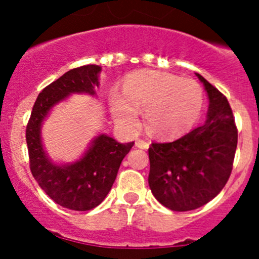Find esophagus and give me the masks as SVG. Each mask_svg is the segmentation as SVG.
I'll use <instances>...</instances> for the list:
<instances>
[{
    "instance_id": "34e87169",
    "label": "esophagus",
    "mask_w": 259,
    "mask_h": 259,
    "mask_svg": "<svg viewBox=\"0 0 259 259\" xmlns=\"http://www.w3.org/2000/svg\"><path fill=\"white\" fill-rule=\"evenodd\" d=\"M135 146H137V148H140V149H148L149 148V143L145 142V140L138 139L137 142H135Z\"/></svg>"
}]
</instances>
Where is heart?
<instances>
[{"instance_id": "heart-1", "label": "heart", "mask_w": 259, "mask_h": 259, "mask_svg": "<svg viewBox=\"0 0 259 259\" xmlns=\"http://www.w3.org/2000/svg\"><path fill=\"white\" fill-rule=\"evenodd\" d=\"M122 94H110V109L119 124L134 129L139 110H145L146 129L156 137L184 134L197 122L203 106V91L192 79L161 71H138L122 86Z\"/></svg>"}]
</instances>
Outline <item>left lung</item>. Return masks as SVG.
<instances>
[{"mask_svg": "<svg viewBox=\"0 0 259 259\" xmlns=\"http://www.w3.org/2000/svg\"><path fill=\"white\" fill-rule=\"evenodd\" d=\"M195 75L209 101L204 124L149 148V187L159 203L174 211L197 209L221 193L231 176L238 140L227 98Z\"/></svg>", "mask_w": 259, "mask_h": 259, "instance_id": "1", "label": "left lung"}]
</instances>
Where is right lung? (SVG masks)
Returning a JSON list of instances; mask_svg holds the SVG:
<instances>
[{
	"mask_svg": "<svg viewBox=\"0 0 259 259\" xmlns=\"http://www.w3.org/2000/svg\"><path fill=\"white\" fill-rule=\"evenodd\" d=\"M99 65L72 69L44 89L36 99L26 129L30 168L41 189L61 207L85 211L98 207L110 192L122 159L134 142L119 143L99 134L80 158L70 163L52 160L42 142V125L54 108L74 94L95 96L100 86Z\"/></svg>",
	"mask_w": 259,
	"mask_h": 259,
	"instance_id": "1",
	"label": "right lung"
}]
</instances>
